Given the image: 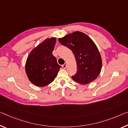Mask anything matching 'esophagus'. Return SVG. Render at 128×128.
<instances>
[{"label":"esophagus","mask_w":128,"mask_h":128,"mask_svg":"<svg viewBox=\"0 0 128 128\" xmlns=\"http://www.w3.org/2000/svg\"><path fill=\"white\" fill-rule=\"evenodd\" d=\"M66 66H67V64H66V63H65V64H64L62 65V68H66Z\"/></svg>","instance_id":"34e87169"}]
</instances>
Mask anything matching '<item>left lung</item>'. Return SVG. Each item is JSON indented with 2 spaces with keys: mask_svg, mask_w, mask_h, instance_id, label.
<instances>
[{
  "mask_svg": "<svg viewBox=\"0 0 128 128\" xmlns=\"http://www.w3.org/2000/svg\"><path fill=\"white\" fill-rule=\"evenodd\" d=\"M60 44L70 48L76 58L77 72L72 76L74 81L82 84L93 82L99 76L102 58L95 43L80 31H76L58 39Z\"/></svg>",
  "mask_w": 128,
  "mask_h": 128,
  "instance_id": "8db88e82",
  "label": "left lung"
}]
</instances>
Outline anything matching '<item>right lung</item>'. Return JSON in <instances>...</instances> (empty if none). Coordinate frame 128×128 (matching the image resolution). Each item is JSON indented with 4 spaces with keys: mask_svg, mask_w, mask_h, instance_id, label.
Masks as SVG:
<instances>
[{
    "mask_svg": "<svg viewBox=\"0 0 128 128\" xmlns=\"http://www.w3.org/2000/svg\"><path fill=\"white\" fill-rule=\"evenodd\" d=\"M56 38L44 40L31 50L27 56L25 70L30 81L35 86H45L54 80L60 66L52 52Z\"/></svg>",
    "mask_w": 128,
    "mask_h": 128,
    "instance_id": "obj_1",
    "label": "right lung"
}]
</instances>
